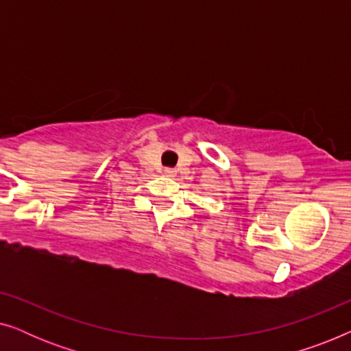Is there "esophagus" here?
<instances>
[{"mask_svg":"<svg viewBox=\"0 0 351 351\" xmlns=\"http://www.w3.org/2000/svg\"><path fill=\"white\" fill-rule=\"evenodd\" d=\"M165 174L169 176V177L176 176V169H172V167H165Z\"/></svg>","mask_w":351,"mask_h":351,"instance_id":"obj_1","label":"esophagus"}]
</instances>
